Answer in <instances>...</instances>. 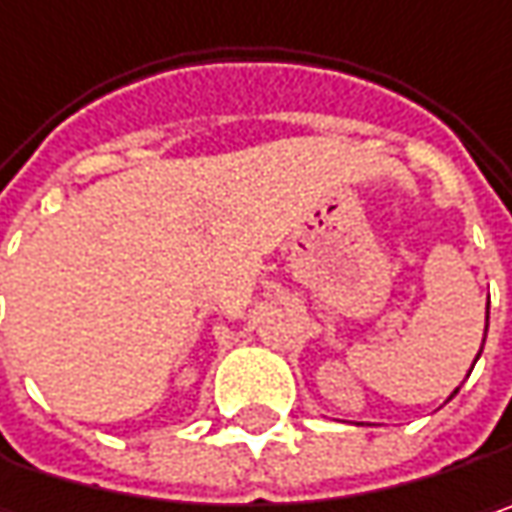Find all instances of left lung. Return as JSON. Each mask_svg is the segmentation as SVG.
<instances>
[{
    "label": "left lung",
    "instance_id": "left-lung-1",
    "mask_svg": "<svg viewBox=\"0 0 512 512\" xmlns=\"http://www.w3.org/2000/svg\"><path fill=\"white\" fill-rule=\"evenodd\" d=\"M478 355H481V352H478ZM456 392H458V389H456ZM456 392H453V395H456Z\"/></svg>",
    "mask_w": 512,
    "mask_h": 512
}]
</instances>
